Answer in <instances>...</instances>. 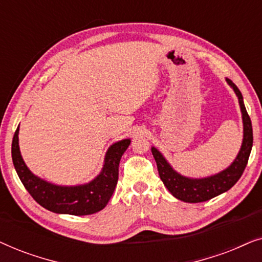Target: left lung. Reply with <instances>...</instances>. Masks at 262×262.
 I'll return each mask as SVG.
<instances>
[{
	"label": "left lung",
	"mask_w": 262,
	"mask_h": 262,
	"mask_svg": "<svg viewBox=\"0 0 262 262\" xmlns=\"http://www.w3.org/2000/svg\"><path fill=\"white\" fill-rule=\"evenodd\" d=\"M227 82L237 95L243 120V142L241 149H239L238 155L236 156L234 162L227 169L203 179L186 178L170 167V164L167 162L159 150L154 148V146L151 148V152L154 159L156 161L157 170H159L161 180L163 181L164 186L175 198L182 200L185 203L206 202V200H210L214 196L222 194V193L227 192L238 181V179L241 178L243 171H245L247 163H248L253 146L252 121H250V118L247 113L239 89L229 78H227Z\"/></svg>",
	"instance_id": "left-lung-1"
}]
</instances>
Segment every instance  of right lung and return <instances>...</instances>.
<instances>
[{
    "label": "right lung",
    "instance_id": "1",
    "mask_svg": "<svg viewBox=\"0 0 262 262\" xmlns=\"http://www.w3.org/2000/svg\"><path fill=\"white\" fill-rule=\"evenodd\" d=\"M19 126L12 142V159L21 182L39 205L55 213L85 216L101 211L110 202L119 175V162L131 141L123 139L107 150L105 164L89 184L78 186L53 185L35 177L25 164L19 148Z\"/></svg>",
    "mask_w": 262,
    "mask_h": 262
}]
</instances>
